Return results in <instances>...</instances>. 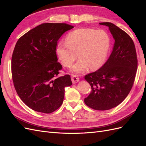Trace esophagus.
Here are the masks:
<instances>
[{"mask_svg": "<svg viewBox=\"0 0 146 146\" xmlns=\"http://www.w3.org/2000/svg\"><path fill=\"white\" fill-rule=\"evenodd\" d=\"M71 80L73 83H76L79 82V78L76 75H72L71 76Z\"/></svg>", "mask_w": 146, "mask_h": 146, "instance_id": "esophagus-1", "label": "esophagus"}]
</instances>
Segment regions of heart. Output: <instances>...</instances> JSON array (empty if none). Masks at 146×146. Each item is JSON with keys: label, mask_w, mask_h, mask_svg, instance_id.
<instances>
[{"label": "heart", "mask_w": 146, "mask_h": 146, "mask_svg": "<svg viewBox=\"0 0 146 146\" xmlns=\"http://www.w3.org/2000/svg\"><path fill=\"white\" fill-rule=\"evenodd\" d=\"M110 39L102 30L78 29L68 35L66 42L60 41L56 47V54L65 67H69L76 58L79 60L70 70L82 73L90 68L98 69L104 63L109 50Z\"/></svg>", "instance_id": "1"}]
</instances>
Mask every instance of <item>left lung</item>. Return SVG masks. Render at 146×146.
<instances>
[{"label": "left lung", "instance_id": "obj_1", "mask_svg": "<svg viewBox=\"0 0 146 146\" xmlns=\"http://www.w3.org/2000/svg\"><path fill=\"white\" fill-rule=\"evenodd\" d=\"M99 24L108 27L114 44L106 63L99 70L85 76L92 91L84 102L92 109L103 111L116 107L129 94L138 60L134 42L129 35L113 23Z\"/></svg>", "mask_w": 146, "mask_h": 146}]
</instances>
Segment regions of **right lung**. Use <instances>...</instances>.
<instances>
[{
  "label": "right lung",
  "instance_id": "obj_1",
  "mask_svg": "<svg viewBox=\"0 0 146 146\" xmlns=\"http://www.w3.org/2000/svg\"><path fill=\"white\" fill-rule=\"evenodd\" d=\"M74 27L44 23L17 41L11 58L13 81L23 102L35 111L51 113L62 105L64 88L72 85L69 75L56 78L62 69L56 47L62 35Z\"/></svg>",
  "mask_w": 146,
  "mask_h": 146
}]
</instances>
